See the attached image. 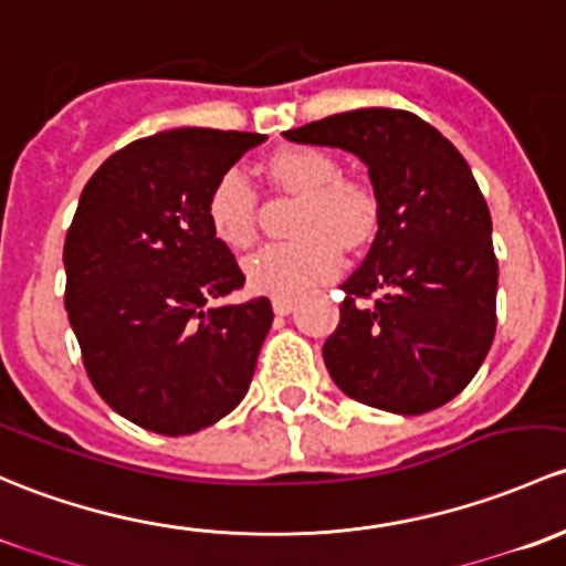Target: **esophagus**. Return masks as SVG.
Here are the masks:
<instances>
[{"label": "esophagus", "mask_w": 566, "mask_h": 566, "mask_svg": "<svg viewBox=\"0 0 566 566\" xmlns=\"http://www.w3.org/2000/svg\"><path fill=\"white\" fill-rule=\"evenodd\" d=\"M294 305H296L294 296H275V300H272V307H275L277 316H289V313L294 311Z\"/></svg>", "instance_id": "1"}]
</instances>
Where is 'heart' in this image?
Returning <instances> with one entry per match:
<instances>
[{
	"label": "heart",
	"instance_id": "obj_1",
	"mask_svg": "<svg viewBox=\"0 0 566 566\" xmlns=\"http://www.w3.org/2000/svg\"><path fill=\"white\" fill-rule=\"evenodd\" d=\"M272 185L302 196L294 242L266 244L244 261L250 289L272 296H296L329 281L340 266V244L363 250L381 226V201L363 177H346L322 149L289 147L266 163ZM212 234L231 250H244L259 237V198L242 168H229L207 198Z\"/></svg>",
	"mask_w": 566,
	"mask_h": 566
}]
</instances>
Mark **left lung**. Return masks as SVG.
I'll list each match as a JSON object with an SVG mask.
<instances>
[{"label": "left lung", "instance_id": "1", "mask_svg": "<svg viewBox=\"0 0 566 566\" xmlns=\"http://www.w3.org/2000/svg\"><path fill=\"white\" fill-rule=\"evenodd\" d=\"M285 138L354 153L381 201L370 253L340 285V324L324 343L329 376L348 398L381 411L450 403L496 335L491 212L469 163L400 108L346 111Z\"/></svg>", "mask_w": 566, "mask_h": 566}]
</instances>
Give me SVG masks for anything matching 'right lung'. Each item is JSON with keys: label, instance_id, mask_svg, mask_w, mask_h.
I'll use <instances>...</instances> for the list:
<instances>
[{"label": "right lung", "instance_id": "right-lung-1", "mask_svg": "<svg viewBox=\"0 0 566 566\" xmlns=\"http://www.w3.org/2000/svg\"><path fill=\"white\" fill-rule=\"evenodd\" d=\"M261 133L179 127L138 138L92 174L65 240V307L103 400L163 436L209 428L240 406L272 326L212 234L207 198Z\"/></svg>", "mask_w": 566, "mask_h": 566}]
</instances>
